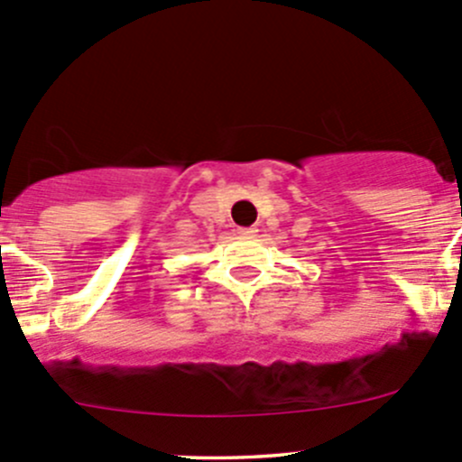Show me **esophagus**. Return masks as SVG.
Returning <instances> with one entry per match:
<instances>
[{"instance_id": "esophagus-1", "label": "esophagus", "mask_w": 462, "mask_h": 462, "mask_svg": "<svg viewBox=\"0 0 462 462\" xmlns=\"http://www.w3.org/2000/svg\"><path fill=\"white\" fill-rule=\"evenodd\" d=\"M257 227H239V235H244V236H254L257 235Z\"/></svg>"}]
</instances>
